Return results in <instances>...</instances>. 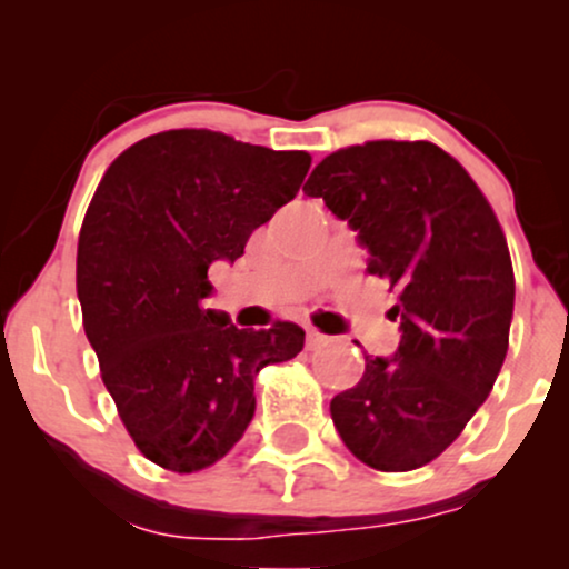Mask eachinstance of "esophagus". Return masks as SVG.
<instances>
[{"instance_id": "1", "label": "esophagus", "mask_w": 569, "mask_h": 569, "mask_svg": "<svg viewBox=\"0 0 569 569\" xmlns=\"http://www.w3.org/2000/svg\"><path fill=\"white\" fill-rule=\"evenodd\" d=\"M329 342H331V337H326V335H321V331H316V329H307V348H310V350L323 348V345H329Z\"/></svg>"}]
</instances>
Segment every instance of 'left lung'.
Returning a JSON list of instances; mask_svg holds the SVG:
<instances>
[{"instance_id":"1","label":"left lung","mask_w":569,"mask_h":569,"mask_svg":"<svg viewBox=\"0 0 569 569\" xmlns=\"http://www.w3.org/2000/svg\"><path fill=\"white\" fill-rule=\"evenodd\" d=\"M348 221L390 280L401 342L363 356L361 382L331 398L345 447L377 471L428 466L487 401L508 352L513 267L476 181L430 141L339 149L302 187Z\"/></svg>"}]
</instances>
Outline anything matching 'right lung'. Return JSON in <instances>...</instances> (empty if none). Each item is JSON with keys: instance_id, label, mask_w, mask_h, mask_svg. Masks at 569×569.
Wrapping results in <instances>:
<instances>
[{"instance_id": "1", "label": "right lung", "mask_w": 569, "mask_h": 569, "mask_svg": "<svg viewBox=\"0 0 569 569\" xmlns=\"http://www.w3.org/2000/svg\"><path fill=\"white\" fill-rule=\"evenodd\" d=\"M307 168V152L166 130L126 149L90 200L77 246L84 335L130 439L160 468L221 460L257 409L259 369L305 348L297 323L238 329L206 299L208 267L243 257Z\"/></svg>"}]
</instances>
